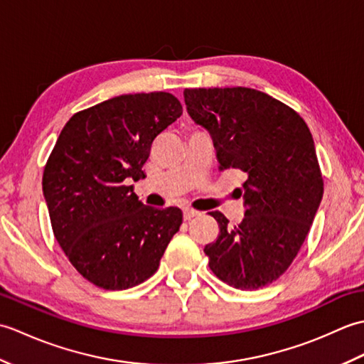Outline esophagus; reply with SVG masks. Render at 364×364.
<instances>
[{
    "instance_id": "esophagus-1",
    "label": "esophagus",
    "mask_w": 364,
    "mask_h": 364,
    "mask_svg": "<svg viewBox=\"0 0 364 364\" xmlns=\"http://www.w3.org/2000/svg\"><path fill=\"white\" fill-rule=\"evenodd\" d=\"M183 214H184V220H191L192 218H196V215H198V211L191 210V208H184Z\"/></svg>"
}]
</instances>
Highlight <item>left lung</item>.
Masks as SVG:
<instances>
[{
    "label": "left lung",
    "instance_id": "8db88e82",
    "mask_svg": "<svg viewBox=\"0 0 364 364\" xmlns=\"http://www.w3.org/2000/svg\"><path fill=\"white\" fill-rule=\"evenodd\" d=\"M189 117L213 139L220 168L245 173V215L236 227L219 211L220 233L205 245L223 283L253 291L275 282L297 257L323 194L310 128L300 115L249 87L186 89Z\"/></svg>",
    "mask_w": 364,
    "mask_h": 364
}]
</instances>
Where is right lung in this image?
<instances>
[{"label": "right lung", "instance_id": "obj_1", "mask_svg": "<svg viewBox=\"0 0 364 364\" xmlns=\"http://www.w3.org/2000/svg\"><path fill=\"white\" fill-rule=\"evenodd\" d=\"M181 114L167 92L120 95L76 112L60 131L43 170V197L60 249L98 288L145 282L180 230V208L146 206L129 183L145 178L153 141Z\"/></svg>", "mask_w": 364, "mask_h": 364}]
</instances>
